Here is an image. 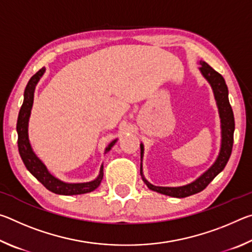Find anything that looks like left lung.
<instances>
[{"instance_id": "8db88e82", "label": "left lung", "mask_w": 252, "mask_h": 252, "mask_svg": "<svg viewBox=\"0 0 252 252\" xmlns=\"http://www.w3.org/2000/svg\"><path fill=\"white\" fill-rule=\"evenodd\" d=\"M200 71L203 74L209 83L211 84L215 97L217 100V104L219 108V113L221 118V129H222V142H221V150L219 157L215 164L204 172L201 177L197 180L193 181L190 185L178 187V188H169V187H156L149 183L146 179L143 178V181L148 186L149 189L157 192L170 195V197L176 198H186L194 193H198L203 189H206L207 186L215 179L218 174L224 169L225 164L229 161V158L231 156L232 146H233V131H234V118L233 111L231 105H230L229 97H228V88L225 84L223 76L218 73L216 70L206 62H200ZM141 158L143 153V146L141 144ZM142 174V172H141Z\"/></svg>"}]
</instances>
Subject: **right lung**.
I'll return each mask as SVG.
<instances>
[{
  "label": "right lung",
  "instance_id": "right-lung-1",
  "mask_svg": "<svg viewBox=\"0 0 252 252\" xmlns=\"http://www.w3.org/2000/svg\"><path fill=\"white\" fill-rule=\"evenodd\" d=\"M45 69L42 67L39 71L34 74L31 79H30L29 83L25 88L24 91V100L23 104L21 106L19 117H18V123H16V131H18V147L19 152L22 159L25 167L31 172L37 180H39L42 185H43L46 189L50 190L51 192H54L57 194H64V195H73V194H82L88 193L91 191L95 190L97 187L100 186L103 178V165H101L100 174L95 180L91 182L85 183H64L60 181L59 179L54 178L51 174L45 165L42 163L41 160L37 158L34 152L32 151V148L30 146L29 136H28V123L30 113H31L32 104H33V95H34V89H35L36 83L42 75H43ZM117 140L111 142L109 147L105 149V152H108L113 144L116 143Z\"/></svg>",
  "mask_w": 252,
  "mask_h": 252
}]
</instances>
